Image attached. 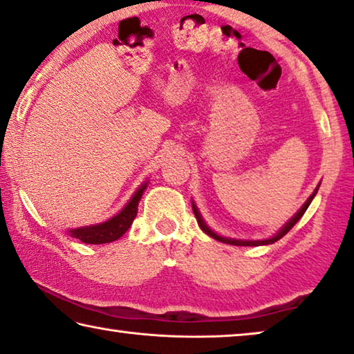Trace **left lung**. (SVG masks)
Wrapping results in <instances>:
<instances>
[{"label":"left lung","mask_w":354,"mask_h":354,"mask_svg":"<svg viewBox=\"0 0 354 354\" xmlns=\"http://www.w3.org/2000/svg\"><path fill=\"white\" fill-rule=\"evenodd\" d=\"M317 190H318V189H317ZM317 190H315V192H313V194L310 195V197H308V200L306 201L304 206L301 207L298 214H296L293 218H291V221H290V222L287 223V225H285L282 230H280V232L276 234V236L271 238V239H265V241H236V239H228V238H222V236H218V234H216L214 232H211V230L207 228V225H206V223L203 222V218H201V216H200L198 209H197V207H195L194 205H192V209H194V214H195V217H197V222H198L200 228L203 230V232H205L206 234H209V236H212V238L217 239V241H222V243L233 244V245H261V244H272V243H276V241H279V239L282 238V236H285V234H287V233L290 232V230L295 227V223L298 222L299 218L302 217V214H304V212H306V209H307V207H308V205H310V201L313 200V197H315Z\"/></svg>","instance_id":"1"}]
</instances>
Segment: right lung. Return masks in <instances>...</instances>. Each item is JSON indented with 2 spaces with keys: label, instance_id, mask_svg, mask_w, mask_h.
Instances as JSON below:
<instances>
[{
  "label": "right lung",
  "instance_id": "obj_1",
  "mask_svg": "<svg viewBox=\"0 0 354 354\" xmlns=\"http://www.w3.org/2000/svg\"><path fill=\"white\" fill-rule=\"evenodd\" d=\"M145 189H147V183L137 190L124 209L120 214H116L113 218H110V221L104 223H99V225L71 230V236L80 239L85 244H106L120 239L127 232L129 227L132 225L133 218L137 216V206Z\"/></svg>",
  "mask_w": 354,
  "mask_h": 354
}]
</instances>
